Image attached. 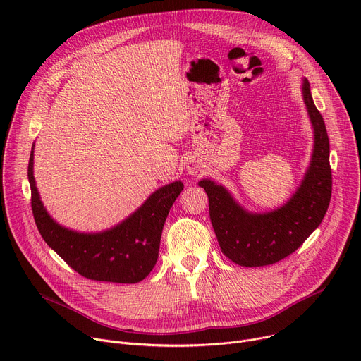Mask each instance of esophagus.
<instances>
[{"mask_svg": "<svg viewBox=\"0 0 361 361\" xmlns=\"http://www.w3.org/2000/svg\"><path fill=\"white\" fill-rule=\"evenodd\" d=\"M185 171L188 173V174H191V176H195V174H198L200 171H201V167L195 163V161H187L185 163Z\"/></svg>", "mask_w": 361, "mask_h": 361, "instance_id": "esophagus-1", "label": "esophagus"}]
</instances>
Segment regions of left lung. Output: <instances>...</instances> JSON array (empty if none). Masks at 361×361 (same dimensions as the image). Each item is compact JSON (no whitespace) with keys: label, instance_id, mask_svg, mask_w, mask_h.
<instances>
[{"label":"left lung","instance_id":"obj_1","mask_svg":"<svg viewBox=\"0 0 361 361\" xmlns=\"http://www.w3.org/2000/svg\"><path fill=\"white\" fill-rule=\"evenodd\" d=\"M301 92L313 127V152L300 185L283 205L271 212L252 213L237 202L224 185L210 178L198 181L209 195L210 220L220 248L238 266L260 267L286 259L320 226L329 209V135L307 78H302Z\"/></svg>","mask_w":361,"mask_h":361}]
</instances>
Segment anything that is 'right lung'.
I'll return each mask as SVG.
<instances>
[{"label":"right lung","mask_w":361,"mask_h":361,"mask_svg":"<svg viewBox=\"0 0 361 361\" xmlns=\"http://www.w3.org/2000/svg\"><path fill=\"white\" fill-rule=\"evenodd\" d=\"M28 181L34 220L44 241L82 277L124 284L144 280L156 266L166 219L184 188L180 180L166 184L117 226L99 233H80L59 224L45 210L34 178V145Z\"/></svg>","instance_id":"add662e5"}]
</instances>
